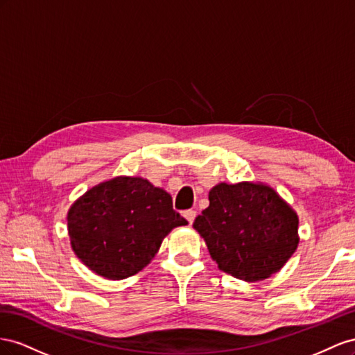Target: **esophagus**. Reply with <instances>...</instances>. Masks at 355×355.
I'll list each match as a JSON object with an SVG mask.
<instances>
[{
    "label": "esophagus",
    "mask_w": 355,
    "mask_h": 355,
    "mask_svg": "<svg viewBox=\"0 0 355 355\" xmlns=\"http://www.w3.org/2000/svg\"><path fill=\"white\" fill-rule=\"evenodd\" d=\"M183 216H184V218H186V220L190 223V225H191V223L195 221L196 211H195V209H187V211H184V212H183Z\"/></svg>",
    "instance_id": "obj_1"
}]
</instances>
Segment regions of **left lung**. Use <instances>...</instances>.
Returning <instances> with one entry per match:
<instances>
[{"label":"left lung","mask_w":355,"mask_h":355,"mask_svg":"<svg viewBox=\"0 0 355 355\" xmlns=\"http://www.w3.org/2000/svg\"><path fill=\"white\" fill-rule=\"evenodd\" d=\"M208 199L209 207L193 227L220 270L247 282L260 281L278 272L296 251L299 217L272 187L220 183Z\"/></svg>","instance_id":"left-lung-1"}]
</instances>
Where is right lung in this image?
Wrapping results in <instances>:
<instances>
[{
  "label": "right lung",
  "instance_id": "add662e5",
  "mask_svg": "<svg viewBox=\"0 0 355 355\" xmlns=\"http://www.w3.org/2000/svg\"><path fill=\"white\" fill-rule=\"evenodd\" d=\"M67 221L76 256L114 281L144 269L169 232L187 225L168 191L141 177H116L87 190Z\"/></svg>",
  "mask_w": 355,
  "mask_h": 355
}]
</instances>
